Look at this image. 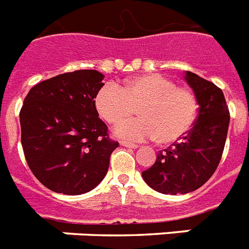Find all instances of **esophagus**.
<instances>
[{"label":"esophagus","mask_w":249,"mask_h":249,"mask_svg":"<svg viewBox=\"0 0 249 249\" xmlns=\"http://www.w3.org/2000/svg\"><path fill=\"white\" fill-rule=\"evenodd\" d=\"M121 145L124 146V148H130V149H136L139 145L134 144V142H128V141H121Z\"/></svg>","instance_id":"obj_1"}]
</instances>
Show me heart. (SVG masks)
Masks as SVG:
<instances>
[{"label":"heart","mask_w":249,"mask_h":249,"mask_svg":"<svg viewBox=\"0 0 249 249\" xmlns=\"http://www.w3.org/2000/svg\"><path fill=\"white\" fill-rule=\"evenodd\" d=\"M95 105L112 126L128 121L139 108L141 118L119 126L115 134L131 140L156 137L163 145L174 144L188 134L198 112L190 89L176 86L174 79L156 73L137 75L122 87L105 85L97 92Z\"/></svg>","instance_id":"b5f03b06"}]
</instances>
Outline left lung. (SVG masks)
Returning <instances> with one entry per match:
<instances>
[{
  "label": "left lung",
  "instance_id": "obj_1",
  "mask_svg": "<svg viewBox=\"0 0 249 249\" xmlns=\"http://www.w3.org/2000/svg\"><path fill=\"white\" fill-rule=\"evenodd\" d=\"M185 79L199 104L196 122L142 172L145 182L162 194H186L206 184L221 160L228 136L230 113L221 89L192 71L185 73Z\"/></svg>",
  "mask_w": 249,
  "mask_h": 249
}]
</instances>
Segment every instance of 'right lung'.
<instances>
[{
  "instance_id": "1",
  "label": "right lung",
  "mask_w": 249,
  "mask_h": 249,
  "mask_svg": "<svg viewBox=\"0 0 249 249\" xmlns=\"http://www.w3.org/2000/svg\"><path fill=\"white\" fill-rule=\"evenodd\" d=\"M104 75L92 69L37 83L20 110L21 145L36 178L55 193L78 196L100 184L118 141L95 107Z\"/></svg>"
}]
</instances>
